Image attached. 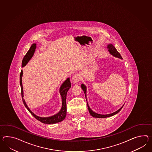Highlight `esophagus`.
Returning a JSON list of instances; mask_svg holds the SVG:
<instances>
[{
    "label": "esophagus",
    "mask_w": 152,
    "mask_h": 152,
    "mask_svg": "<svg viewBox=\"0 0 152 152\" xmlns=\"http://www.w3.org/2000/svg\"><path fill=\"white\" fill-rule=\"evenodd\" d=\"M80 79V76L78 74H75L74 75H73V76L72 77V80L73 81V82L74 83H77L79 81Z\"/></svg>",
    "instance_id": "obj_1"
}]
</instances>
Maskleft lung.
<instances>
[{
    "mask_svg": "<svg viewBox=\"0 0 152 152\" xmlns=\"http://www.w3.org/2000/svg\"><path fill=\"white\" fill-rule=\"evenodd\" d=\"M107 49L109 50V52H110V53L112 54L113 56H114L115 57H118V58H120V59H122V56L120 55V54L118 52V50H116V49L115 48V47L111 44L108 45L107 47ZM81 88L83 89V91H84L85 93V94L86 98V87L83 84H82L81 85ZM87 107H88V110H89V113L94 118H107V117H109V116H113V115L116 114L117 113H118L119 111H120L121 110L122 107H124V105L122 106V107H121L120 109H119L118 110H117L116 111H115L114 113H112V114H107V115H100L99 114H96V113L93 112V111L91 109V108L89 107L88 104L87 103Z\"/></svg>",
    "mask_w": 152,
    "mask_h": 152,
    "instance_id": "left-lung-1",
    "label": "left lung"
}]
</instances>
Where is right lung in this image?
Listing matches in <instances>:
<instances>
[{
  "label": "right lung",
  "instance_id": "right-lung-1",
  "mask_svg": "<svg viewBox=\"0 0 152 152\" xmlns=\"http://www.w3.org/2000/svg\"><path fill=\"white\" fill-rule=\"evenodd\" d=\"M36 48V45L35 43H34L31 45L30 49L28 50V52H27L26 55L25 56L23 59L22 60V67L25 66L27 64V63H28V61L31 59L32 56H34V53L35 51ZM22 71L21 70V73H20V83L21 89V96L23 97V87H22ZM70 78H68L63 83L61 86L60 87V95H61V98H62V107H61L60 111L58 114H56V115H53L52 116H50V117L42 118V117H39L37 115L34 114V113L30 110V109L27 107V104L25 103V101L23 99V98H22V102L23 103V104L25 105V107L27 109L28 111L38 121H41L42 123H44V124H56L57 122L62 121L65 118V117H66V115L67 92L69 91V89L70 88Z\"/></svg>",
  "mask_w": 152,
  "mask_h": 152
}]
</instances>
